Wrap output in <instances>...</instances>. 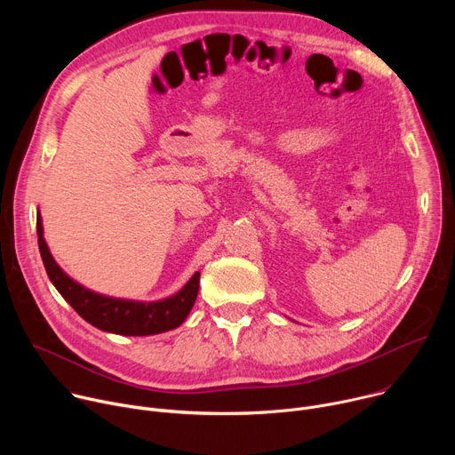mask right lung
Masks as SVG:
<instances>
[{
  "mask_svg": "<svg viewBox=\"0 0 455 455\" xmlns=\"http://www.w3.org/2000/svg\"><path fill=\"white\" fill-rule=\"evenodd\" d=\"M37 244L43 265L52 284L86 322L92 326L125 337L158 335L178 328L187 318L188 311L196 302L200 290V272L194 274L188 283L172 297L156 302H140L106 297L95 293L60 270L52 257L48 244L43 237V223L37 214Z\"/></svg>",
  "mask_w": 455,
  "mask_h": 455,
  "instance_id": "add662e5",
  "label": "right lung"
}]
</instances>
